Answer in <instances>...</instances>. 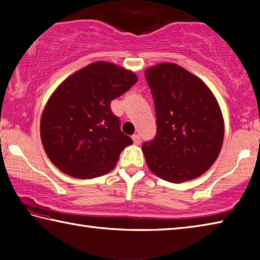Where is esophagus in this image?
Wrapping results in <instances>:
<instances>
[{"label":"esophagus","instance_id":"34e87169","mask_svg":"<svg viewBox=\"0 0 260 260\" xmlns=\"http://www.w3.org/2000/svg\"><path fill=\"white\" fill-rule=\"evenodd\" d=\"M133 141H134V143L135 145H140V142H141V138H140V135L139 134H135V135H133Z\"/></svg>","mask_w":260,"mask_h":260}]
</instances>
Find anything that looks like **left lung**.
<instances>
[{
    "label": "left lung",
    "mask_w": 260,
    "mask_h": 260,
    "mask_svg": "<svg viewBox=\"0 0 260 260\" xmlns=\"http://www.w3.org/2000/svg\"><path fill=\"white\" fill-rule=\"evenodd\" d=\"M155 103L157 132L142 145L151 172L171 183L194 179L219 156L224 137L221 109L199 77L176 63L145 72Z\"/></svg>",
    "instance_id": "obj_1"
}]
</instances>
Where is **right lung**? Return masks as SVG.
<instances>
[{
	"instance_id": "obj_1",
	"label": "right lung",
	"mask_w": 260,
	"mask_h": 260,
	"mask_svg": "<svg viewBox=\"0 0 260 260\" xmlns=\"http://www.w3.org/2000/svg\"><path fill=\"white\" fill-rule=\"evenodd\" d=\"M137 82L133 72L105 61L66 78L49 97L40 120L41 142L51 162L81 179L112 170L133 141L121 132L110 104Z\"/></svg>"
}]
</instances>
